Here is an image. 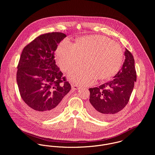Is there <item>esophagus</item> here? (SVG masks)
Listing matches in <instances>:
<instances>
[{"mask_svg": "<svg viewBox=\"0 0 155 155\" xmlns=\"http://www.w3.org/2000/svg\"><path fill=\"white\" fill-rule=\"evenodd\" d=\"M71 88L73 89V90H76V89H79L80 88V87L78 86V85H73L71 86Z\"/></svg>", "mask_w": 155, "mask_h": 155, "instance_id": "esophagus-1", "label": "esophagus"}]
</instances>
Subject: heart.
I'll return each instance as SVG.
<instances>
[{
	"mask_svg": "<svg viewBox=\"0 0 155 155\" xmlns=\"http://www.w3.org/2000/svg\"><path fill=\"white\" fill-rule=\"evenodd\" d=\"M57 63L63 72L81 64L70 73L71 80L80 85H88L99 80L110 79L119 70L124 52L121 46L101 35L80 38L75 44L64 39L56 50Z\"/></svg>",
	"mask_w": 155,
	"mask_h": 155,
	"instance_id": "heart-1",
	"label": "heart"
}]
</instances>
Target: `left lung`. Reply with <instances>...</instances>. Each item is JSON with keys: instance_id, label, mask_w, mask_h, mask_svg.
<instances>
[{"instance_id": "8db88e82", "label": "left lung", "mask_w": 155, "mask_h": 155, "mask_svg": "<svg viewBox=\"0 0 155 155\" xmlns=\"http://www.w3.org/2000/svg\"><path fill=\"white\" fill-rule=\"evenodd\" d=\"M125 56L123 66L113 79L98 88L89 89L88 111L92 116L107 119L128 104L137 80V73L133 54L127 49Z\"/></svg>"}]
</instances>
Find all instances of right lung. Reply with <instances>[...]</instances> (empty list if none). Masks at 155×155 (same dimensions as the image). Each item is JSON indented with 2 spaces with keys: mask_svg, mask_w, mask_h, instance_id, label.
<instances>
[{
  "mask_svg": "<svg viewBox=\"0 0 155 155\" xmlns=\"http://www.w3.org/2000/svg\"><path fill=\"white\" fill-rule=\"evenodd\" d=\"M66 37L52 32L39 36L23 50L17 66V82L20 95L30 109L42 119L58 114L71 86L55 64L54 52Z\"/></svg>",
  "mask_w": 155,
  "mask_h": 155,
  "instance_id": "1",
  "label": "right lung"
}]
</instances>
